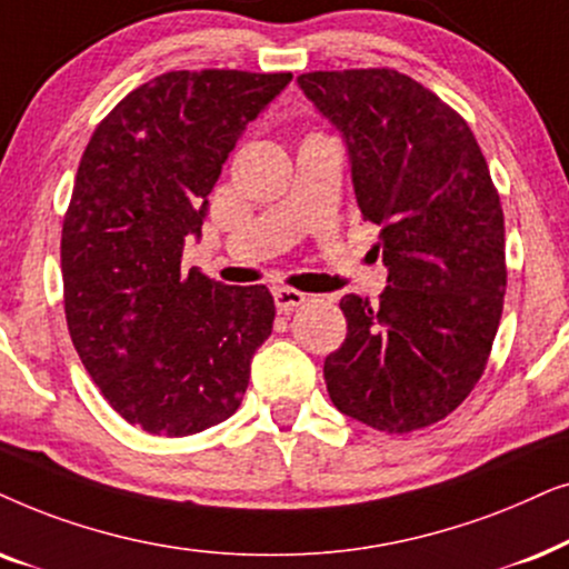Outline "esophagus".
Here are the masks:
<instances>
[{
	"mask_svg": "<svg viewBox=\"0 0 569 569\" xmlns=\"http://www.w3.org/2000/svg\"><path fill=\"white\" fill-rule=\"evenodd\" d=\"M272 297H276L278 312H293V309L301 307L309 299L307 293H301L297 289H276L272 291Z\"/></svg>",
	"mask_w": 569,
	"mask_h": 569,
	"instance_id": "1",
	"label": "esophagus"
}]
</instances>
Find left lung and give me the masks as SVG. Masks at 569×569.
<instances>
[{
  "label": "left lung",
  "instance_id": "obj_1",
  "mask_svg": "<svg viewBox=\"0 0 569 569\" xmlns=\"http://www.w3.org/2000/svg\"><path fill=\"white\" fill-rule=\"evenodd\" d=\"M346 146L356 200L380 226L388 289L340 299L348 332L325 359L340 413L403 435L468 398L487 367L507 286L505 218L471 127L396 70L297 78Z\"/></svg>",
  "mask_w": 569,
  "mask_h": 569
}]
</instances>
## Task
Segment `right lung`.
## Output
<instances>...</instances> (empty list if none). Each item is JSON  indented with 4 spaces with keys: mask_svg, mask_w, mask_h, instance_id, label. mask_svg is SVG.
Here are the masks:
<instances>
[{
    "mask_svg": "<svg viewBox=\"0 0 569 569\" xmlns=\"http://www.w3.org/2000/svg\"><path fill=\"white\" fill-rule=\"evenodd\" d=\"M291 72H166L96 127L62 229L64 312L113 411L150 435L229 419L272 330L264 286L181 272L237 140Z\"/></svg>",
    "mask_w": 569,
    "mask_h": 569,
    "instance_id": "1",
    "label": "right lung"
}]
</instances>
